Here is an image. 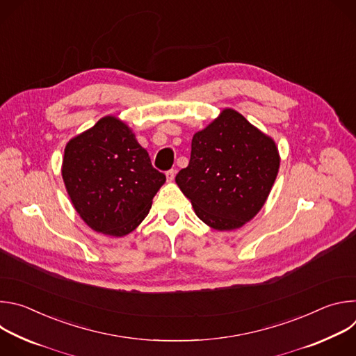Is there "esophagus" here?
<instances>
[{"instance_id":"esophagus-1","label":"esophagus","mask_w":356,"mask_h":356,"mask_svg":"<svg viewBox=\"0 0 356 356\" xmlns=\"http://www.w3.org/2000/svg\"><path fill=\"white\" fill-rule=\"evenodd\" d=\"M175 176H176V170H169V172H166V179H168V181L169 183H172L173 180H175Z\"/></svg>"}]
</instances>
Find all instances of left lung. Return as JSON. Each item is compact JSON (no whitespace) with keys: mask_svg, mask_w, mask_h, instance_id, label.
Returning a JSON list of instances; mask_svg holds the SVG:
<instances>
[{"mask_svg":"<svg viewBox=\"0 0 356 356\" xmlns=\"http://www.w3.org/2000/svg\"><path fill=\"white\" fill-rule=\"evenodd\" d=\"M279 168L273 138L238 111L224 108L193 135L188 166L177 173L176 184L202 222L232 231L265 206Z\"/></svg>","mask_w":356,"mask_h":356,"instance_id":"left-lung-1","label":"left lung"}]
</instances>
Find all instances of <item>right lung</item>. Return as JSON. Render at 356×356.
Returning <instances> with one entry per match:
<instances>
[{
  "instance_id": "add662e5",
  "label": "right lung",
  "mask_w": 356,
  "mask_h": 356,
  "mask_svg": "<svg viewBox=\"0 0 356 356\" xmlns=\"http://www.w3.org/2000/svg\"><path fill=\"white\" fill-rule=\"evenodd\" d=\"M62 177L80 218L95 232L115 238L145 220L166 181L115 115L103 117L66 143Z\"/></svg>"
}]
</instances>
